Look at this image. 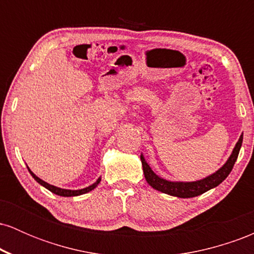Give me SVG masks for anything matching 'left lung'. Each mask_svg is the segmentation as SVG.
Segmentation results:
<instances>
[{
    "label": "left lung",
    "instance_id": "obj_1",
    "mask_svg": "<svg viewBox=\"0 0 254 254\" xmlns=\"http://www.w3.org/2000/svg\"><path fill=\"white\" fill-rule=\"evenodd\" d=\"M243 136L244 135L240 136L232 154H230L228 160L222 167L218 168L215 173L210 174V176L203 178L200 180H196V182H171V180H166L164 178L159 177L155 172L151 170L148 162L145 161L143 154H141L142 167H143L145 180L153 189L162 192V193L170 194V196L179 198H192L199 196L204 192L216 188L229 176V173L233 170V166H234L238 159L241 144H243Z\"/></svg>",
    "mask_w": 254,
    "mask_h": 254
}]
</instances>
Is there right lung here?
<instances>
[{"label": "right lung", "mask_w": 254, "mask_h": 254, "mask_svg": "<svg viewBox=\"0 0 254 254\" xmlns=\"http://www.w3.org/2000/svg\"><path fill=\"white\" fill-rule=\"evenodd\" d=\"M27 168H28V172H30V173H31V176L34 178V180H36L37 183H39L40 185L44 186V188L48 189V190L51 191L52 193L58 194V196H62V197H74V196H80V194L87 193V192L94 190V189L97 188V186L99 185V183H100V180H101V177L98 178L97 182L93 183L92 185L87 186V188L81 189V190H68V189H61V188H57V186H55V185H51V184L44 182V180L40 179V178H38L36 174H34L33 172L30 170V167H27Z\"/></svg>", "instance_id": "right-lung-1"}]
</instances>
